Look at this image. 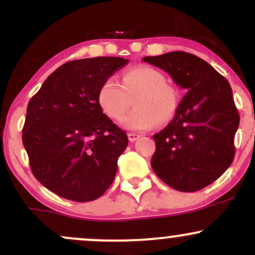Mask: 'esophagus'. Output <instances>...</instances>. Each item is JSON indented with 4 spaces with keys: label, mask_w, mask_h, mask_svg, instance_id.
<instances>
[{
    "label": "esophagus",
    "mask_w": 255,
    "mask_h": 255,
    "mask_svg": "<svg viewBox=\"0 0 255 255\" xmlns=\"http://www.w3.org/2000/svg\"><path fill=\"white\" fill-rule=\"evenodd\" d=\"M140 135L139 134H135V133H128V139H129V142H135V140L139 138Z\"/></svg>",
    "instance_id": "1"
}]
</instances>
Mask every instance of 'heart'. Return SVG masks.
<instances>
[{
  "instance_id": "heart-1",
  "label": "heart",
  "mask_w": 255,
  "mask_h": 255,
  "mask_svg": "<svg viewBox=\"0 0 255 255\" xmlns=\"http://www.w3.org/2000/svg\"><path fill=\"white\" fill-rule=\"evenodd\" d=\"M122 120L123 127L132 130H145L159 123H168L176 115L179 92L166 84L161 71L151 66H135L123 74L122 84L116 78L104 81L99 90V104L112 120Z\"/></svg>"
}]
</instances>
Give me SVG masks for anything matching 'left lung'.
<instances>
[{
	"label": "left lung",
	"instance_id": "8db88e82",
	"mask_svg": "<svg viewBox=\"0 0 255 255\" xmlns=\"http://www.w3.org/2000/svg\"><path fill=\"white\" fill-rule=\"evenodd\" d=\"M186 90L171 122L153 135L151 168L166 185L194 192L212 184L235 158L239 115L230 82L210 64L186 51L145 56Z\"/></svg>",
	"mask_w": 255,
	"mask_h": 255
}]
</instances>
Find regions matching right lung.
Wrapping results in <instances>:
<instances>
[{"label": "right lung", "mask_w": 255, "mask_h": 255, "mask_svg": "<svg viewBox=\"0 0 255 255\" xmlns=\"http://www.w3.org/2000/svg\"><path fill=\"white\" fill-rule=\"evenodd\" d=\"M127 63L116 56L69 61L28 104L22 140L30 169L60 197L92 201L111 186L128 137L102 111L99 90Z\"/></svg>", "instance_id": "right-lung-1"}]
</instances>
